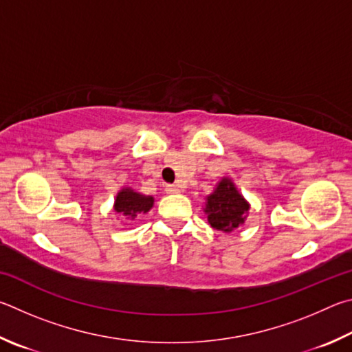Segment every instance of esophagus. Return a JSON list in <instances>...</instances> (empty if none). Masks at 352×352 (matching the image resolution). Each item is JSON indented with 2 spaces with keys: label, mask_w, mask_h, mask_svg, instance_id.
I'll use <instances>...</instances> for the list:
<instances>
[{
  "label": "esophagus",
  "mask_w": 352,
  "mask_h": 352,
  "mask_svg": "<svg viewBox=\"0 0 352 352\" xmlns=\"http://www.w3.org/2000/svg\"><path fill=\"white\" fill-rule=\"evenodd\" d=\"M165 192L168 193V195L181 193V187H179V186H175V184H171V186H166V187H165Z\"/></svg>",
  "instance_id": "34e87169"
}]
</instances>
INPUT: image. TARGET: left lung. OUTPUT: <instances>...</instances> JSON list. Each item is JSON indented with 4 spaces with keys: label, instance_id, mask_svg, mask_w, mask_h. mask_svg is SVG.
<instances>
[{
    "label": "left lung",
    "instance_id": "8db88e82",
    "mask_svg": "<svg viewBox=\"0 0 352 352\" xmlns=\"http://www.w3.org/2000/svg\"><path fill=\"white\" fill-rule=\"evenodd\" d=\"M249 208V201L239 193L235 182L224 176L206 198L204 213L213 229L230 233L244 224Z\"/></svg>",
    "mask_w": 352,
    "mask_h": 352
}]
</instances>
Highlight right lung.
<instances>
[{
	"instance_id": "obj_1",
	"label": "right lung",
	"mask_w": 352,
	"mask_h": 352,
	"mask_svg": "<svg viewBox=\"0 0 352 352\" xmlns=\"http://www.w3.org/2000/svg\"><path fill=\"white\" fill-rule=\"evenodd\" d=\"M154 206V198L153 196H148L144 193H139L133 190L131 187H123L119 190V193L116 195L113 210L116 214L129 223V221H134L139 214H145L153 208ZM120 221V223H123Z\"/></svg>"
}]
</instances>
